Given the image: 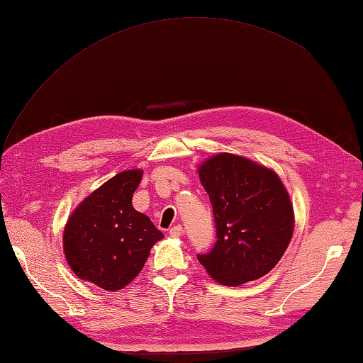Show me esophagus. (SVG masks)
<instances>
[{"label": "esophagus", "instance_id": "esophagus-1", "mask_svg": "<svg viewBox=\"0 0 363 363\" xmlns=\"http://www.w3.org/2000/svg\"><path fill=\"white\" fill-rule=\"evenodd\" d=\"M182 233H184V229H182L181 225H176V226H173L172 229L168 230V234L172 235V237H181Z\"/></svg>", "mask_w": 363, "mask_h": 363}]
</instances>
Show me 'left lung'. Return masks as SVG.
Wrapping results in <instances>:
<instances>
[{
	"instance_id": "left-lung-1",
	"label": "left lung",
	"mask_w": 363,
	"mask_h": 363,
	"mask_svg": "<svg viewBox=\"0 0 363 363\" xmlns=\"http://www.w3.org/2000/svg\"><path fill=\"white\" fill-rule=\"evenodd\" d=\"M211 198L217 242L198 260L215 281L240 285L279 262L293 234V207L276 173L223 152L199 167Z\"/></svg>"
}]
</instances>
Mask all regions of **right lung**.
<instances>
[{
	"mask_svg": "<svg viewBox=\"0 0 363 363\" xmlns=\"http://www.w3.org/2000/svg\"><path fill=\"white\" fill-rule=\"evenodd\" d=\"M140 169L104 182L78 206L64 230V251L73 273L115 291L142 272L152 245L164 234L133 207Z\"/></svg>",
	"mask_w": 363,
	"mask_h": 363,
	"instance_id": "add662e5",
	"label": "right lung"
}]
</instances>
